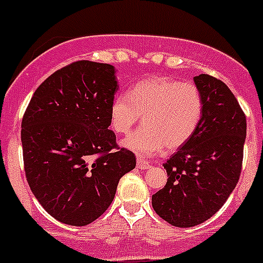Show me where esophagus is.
Listing matches in <instances>:
<instances>
[{"instance_id":"esophagus-1","label":"esophagus","mask_w":263,"mask_h":263,"mask_svg":"<svg viewBox=\"0 0 263 263\" xmlns=\"http://www.w3.org/2000/svg\"><path fill=\"white\" fill-rule=\"evenodd\" d=\"M137 167H138L139 170H147L152 167V164L148 163V162H146L145 159H142V158H137Z\"/></svg>"}]
</instances>
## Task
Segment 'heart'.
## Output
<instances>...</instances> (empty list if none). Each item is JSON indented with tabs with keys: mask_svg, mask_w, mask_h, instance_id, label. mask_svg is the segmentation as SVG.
<instances>
[{
	"mask_svg": "<svg viewBox=\"0 0 263 263\" xmlns=\"http://www.w3.org/2000/svg\"><path fill=\"white\" fill-rule=\"evenodd\" d=\"M203 95L194 83L167 78L138 81L113 99L109 109L111 129L129 134L142 116L143 126L130 134L122 146L143 157L154 155L166 146L175 150L194 136L203 116Z\"/></svg>",
	"mask_w": 263,
	"mask_h": 263,
	"instance_id": "heart-1",
	"label": "heart"
}]
</instances>
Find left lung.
Masks as SVG:
<instances>
[{
  "instance_id": "left-lung-1",
  "label": "left lung",
  "mask_w": 263,
  "mask_h": 263,
  "mask_svg": "<svg viewBox=\"0 0 263 263\" xmlns=\"http://www.w3.org/2000/svg\"><path fill=\"white\" fill-rule=\"evenodd\" d=\"M203 95V116L194 136L167 160V183L153 195L155 212L178 228H191L217 212L240 179L246 117L221 80L194 78Z\"/></svg>"
}]
</instances>
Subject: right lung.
Segmentation results:
<instances>
[{
  "label": "right lung",
  "mask_w": 263,
  "mask_h": 263,
  "mask_svg": "<svg viewBox=\"0 0 263 263\" xmlns=\"http://www.w3.org/2000/svg\"><path fill=\"white\" fill-rule=\"evenodd\" d=\"M118 89L116 69L79 60L48 76L22 118L27 183L48 215L84 227L115 199L136 155L116 143L109 109Z\"/></svg>",
  "instance_id": "add662e5"
}]
</instances>
